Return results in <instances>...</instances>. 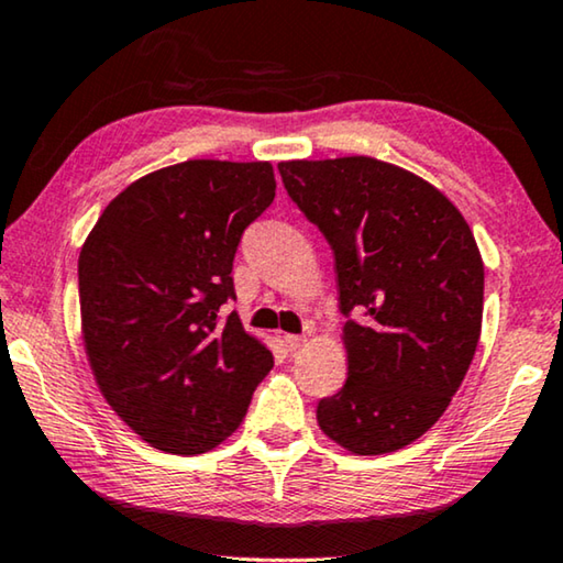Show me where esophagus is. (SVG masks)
Returning a JSON list of instances; mask_svg holds the SVG:
<instances>
[{"label":"esophagus","instance_id":"34e87169","mask_svg":"<svg viewBox=\"0 0 563 563\" xmlns=\"http://www.w3.org/2000/svg\"><path fill=\"white\" fill-rule=\"evenodd\" d=\"M284 342H287L289 350H299L307 342V338L305 335H287V338H284Z\"/></svg>","mask_w":563,"mask_h":563}]
</instances>
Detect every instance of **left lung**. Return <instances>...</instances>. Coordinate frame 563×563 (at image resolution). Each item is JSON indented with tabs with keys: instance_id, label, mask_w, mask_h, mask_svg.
Segmentation results:
<instances>
[{
	"instance_id": "8db88e82",
	"label": "left lung",
	"mask_w": 563,
	"mask_h": 563,
	"mask_svg": "<svg viewBox=\"0 0 563 563\" xmlns=\"http://www.w3.org/2000/svg\"><path fill=\"white\" fill-rule=\"evenodd\" d=\"M284 187L335 256L347 380L317 423L353 454H388L434 427L483 328L485 266L444 192L373 157L291 159Z\"/></svg>"
}]
</instances>
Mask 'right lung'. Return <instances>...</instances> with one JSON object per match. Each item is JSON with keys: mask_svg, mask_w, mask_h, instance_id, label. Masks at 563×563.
Here are the masks:
<instances>
[{"mask_svg": "<svg viewBox=\"0 0 563 563\" xmlns=\"http://www.w3.org/2000/svg\"><path fill=\"white\" fill-rule=\"evenodd\" d=\"M276 195L268 162L187 159L121 190L78 256L80 330L101 394L146 444L202 454L272 371L239 314L233 256Z\"/></svg>", "mask_w": 563, "mask_h": 563, "instance_id": "obj_1", "label": "right lung"}]
</instances>
